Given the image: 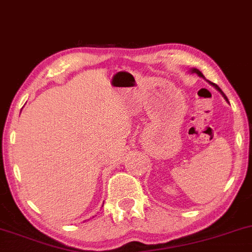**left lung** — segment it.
<instances>
[{
  "label": "left lung",
  "instance_id": "obj_1",
  "mask_svg": "<svg viewBox=\"0 0 252 252\" xmlns=\"http://www.w3.org/2000/svg\"><path fill=\"white\" fill-rule=\"evenodd\" d=\"M192 72H196V74H197V75H198V76H201V77H204V76H203V74H202V72L198 70V69H192ZM210 84H213V86H214L215 88H216V89L218 90V92H220V93H222V94H223V92H222V90H220V87H218V86H217V84H215V83H213V82H210ZM223 96H224V98H225V99H226V101H228V98H226V96H225V95H224V94H223Z\"/></svg>",
  "mask_w": 252,
  "mask_h": 252
}]
</instances>
